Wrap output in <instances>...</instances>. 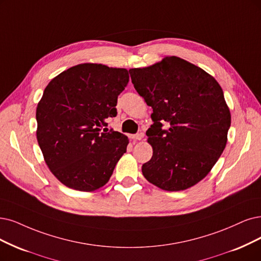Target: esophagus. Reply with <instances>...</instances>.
I'll return each instance as SVG.
<instances>
[{
    "instance_id": "1",
    "label": "esophagus",
    "mask_w": 261,
    "mask_h": 261,
    "mask_svg": "<svg viewBox=\"0 0 261 261\" xmlns=\"http://www.w3.org/2000/svg\"><path fill=\"white\" fill-rule=\"evenodd\" d=\"M143 137H144V133H138V134H132V136H130V138L132 139V140H136V141H140V140H142L143 139Z\"/></svg>"
}]
</instances>
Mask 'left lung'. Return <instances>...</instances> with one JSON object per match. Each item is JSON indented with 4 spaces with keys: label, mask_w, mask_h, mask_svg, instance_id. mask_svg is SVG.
<instances>
[{
    "label": "left lung",
    "mask_w": 261,
    "mask_h": 261,
    "mask_svg": "<svg viewBox=\"0 0 261 261\" xmlns=\"http://www.w3.org/2000/svg\"><path fill=\"white\" fill-rule=\"evenodd\" d=\"M134 88L148 106L152 157L143 175L167 191L190 188L203 179L223 153L231 115L220 85L201 67L175 56L129 70ZM170 123L168 130L162 123Z\"/></svg>",
    "instance_id": "left-lung-1"
}]
</instances>
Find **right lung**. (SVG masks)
<instances>
[{
    "mask_svg": "<svg viewBox=\"0 0 261 261\" xmlns=\"http://www.w3.org/2000/svg\"><path fill=\"white\" fill-rule=\"evenodd\" d=\"M128 83V70L82 63L47 85L36 108V138L47 167L66 187L94 191L110 180L129 140L103 127L117 115Z\"/></svg>",
    "mask_w": 261,
    "mask_h": 261,
    "instance_id": "obj_1",
    "label": "right lung"
}]
</instances>
